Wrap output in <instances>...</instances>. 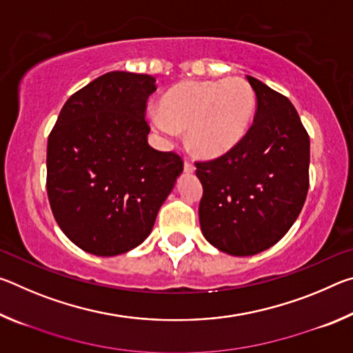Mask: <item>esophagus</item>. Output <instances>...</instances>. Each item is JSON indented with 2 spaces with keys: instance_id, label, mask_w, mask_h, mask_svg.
<instances>
[{
  "instance_id": "esophagus-1",
  "label": "esophagus",
  "mask_w": 353,
  "mask_h": 353,
  "mask_svg": "<svg viewBox=\"0 0 353 353\" xmlns=\"http://www.w3.org/2000/svg\"><path fill=\"white\" fill-rule=\"evenodd\" d=\"M183 170L187 171V172H193L196 168H194V165H193V162H191L190 159H185V163H183Z\"/></svg>"
}]
</instances>
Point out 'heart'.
Instances as JSON below:
<instances>
[{"instance_id": "b5f03b06", "label": "heart", "mask_w": 353, "mask_h": 353, "mask_svg": "<svg viewBox=\"0 0 353 353\" xmlns=\"http://www.w3.org/2000/svg\"><path fill=\"white\" fill-rule=\"evenodd\" d=\"M254 112L255 94L243 77L183 81L163 94L151 123L170 137L187 129V141L196 154L216 157L243 139Z\"/></svg>"}]
</instances>
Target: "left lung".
Wrapping results in <instances>:
<instances>
[{"label": "left lung", "mask_w": 353, "mask_h": 353, "mask_svg": "<svg viewBox=\"0 0 353 353\" xmlns=\"http://www.w3.org/2000/svg\"><path fill=\"white\" fill-rule=\"evenodd\" d=\"M252 126L216 159L194 162L201 179L202 234L225 254H259L294 224L310 185V137L291 101L248 76Z\"/></svg>", "instance_id": "8db88e82"}]
</instances>
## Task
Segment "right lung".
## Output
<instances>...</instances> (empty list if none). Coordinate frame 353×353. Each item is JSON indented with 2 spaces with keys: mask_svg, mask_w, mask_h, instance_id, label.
<instances>
[{
  "mask_svg": "<svg viewBox=\"0 0 353 353\" xmlns=\"http://www.w3.org/2000/svg\"><path fill=\"white\" fill-rule=\"evenodd\" d=\"M155 77L110 71L71 94L48 137L46 191L59 227L99 256L151 234L183 160L148 143Z\"/></svg>",
  "mask_w": 353,
  "mask_h": 353,
  "instance_id": "1",
  "label": "right lung"
}]
</instances>
